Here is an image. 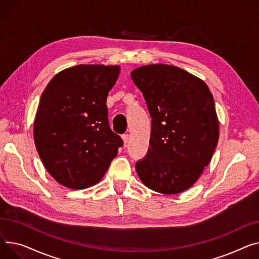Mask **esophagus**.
<instances>
[{
  "instance_id": "1",
  "label": "esophagus",
  "mask_w": 259,
  "mask_h": 259,
  "mask_svg": "<svg viewBox=\"0 0 259 259\" xmlns=\"http://www.w3.org/2000/svg\"><path fill=\"white\" fill-rule=\"evenodd\" d=\"M122 140H123V142H124V145H126V143L128 142V135H127V134L122 135Z\"/></svg>"
}]
</instances>
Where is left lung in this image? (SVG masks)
I'll use <instances>...</instances> for the list:
<instances>
[{"mask_svg": "<svg viewBox=\"0 0 259 259\" xmlns=\"http://www.w3.org/2000/svg\"><path fill=\"white\" fill-rule=\"evenodd\" d=\"M151 117L150 147L136 163L149 189L177 194L190 188L211 161L219 119L207 84L169 65H147L131 73Z\"/></svg>", "mask_w": 259, "mask_h": 259, "instance_id": "8db88e82", "label": "left lung"}]
</instances>
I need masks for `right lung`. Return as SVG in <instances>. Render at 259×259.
Masks as SVG:
<instances>
[{
	"label": "right lung",
	"instance_id": "1",
	"mask_svg": "<svg viewBox=\"0 0 259 259\" xmlns=\"http://www.w3.org/2000/svg\"><path fill=\"white\" fill-rule=\"evenodd\" d=\"M119 66L78 65L60 71L41 94L34 119L37 153L60 185L97 184L123 145L108 119L106 97Z\"/></svg>",
	"mask_w": 259,
	"mask_h": 259
}]
</instances>
